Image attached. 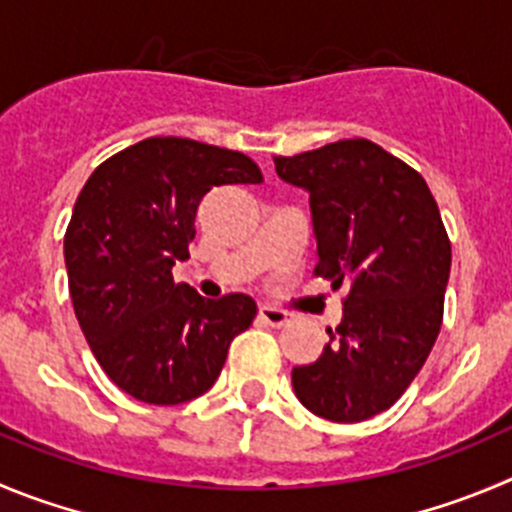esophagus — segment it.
<instances>
[{
    "label": "esophagus",
    "mask_w": 512,
    "mask_h": 512,
    "mask_svg": "<svg viewBox=\"0 0 512 512\" xmlns=\"http://www.w3.org/2000/svg\"><path fill=\"white\" fill-rule=\"evenodd\" d=\"M260 321L270 328H283L288 326L290 315L280 308H272V305H260Z\"/></svg>",
    "instance_id": "obj_1"
}]
</instances>
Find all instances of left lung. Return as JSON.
Listing matches in <instances>:
<instances>
[{
    "label": "left lung",
    "instance_id": "left-lung-1",
    "mask_svg": "<svg viewBox=\"0 0 512 512\" xmlns=\"http://www.w3.org/2000/svg\"><path fill=\"white\" fill-rule=\"evenodd\" d=\"M272 161L310 194L315 275L348 288L331 343L293 369L295 396L323 419L364 422L407 391L437 341L450 237L422 174L369 138Z\"/></svg>",
    "mask_w": 512,
    "mask_h": 512
}]
</instances>
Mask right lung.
<instances>
[{"label": "right lung", "instance_id": "1", "mask_svg": "<svg viewBox=\"0 0 512 512\" xmlns=\"http://www.w3.org/2000/svg\"><path fill=\"white\" fill-rule=\"evenodd\" d=\"M242 151L179 136L143 138L90 174L65 232L75 318L108 379L146 404H184L212 389L229 343L250 328V295L207 300L176 285L197 207L209 191L260 184Z\"/></svg>", "mask_w": 512, "mask_h": 512}]
</instances>
